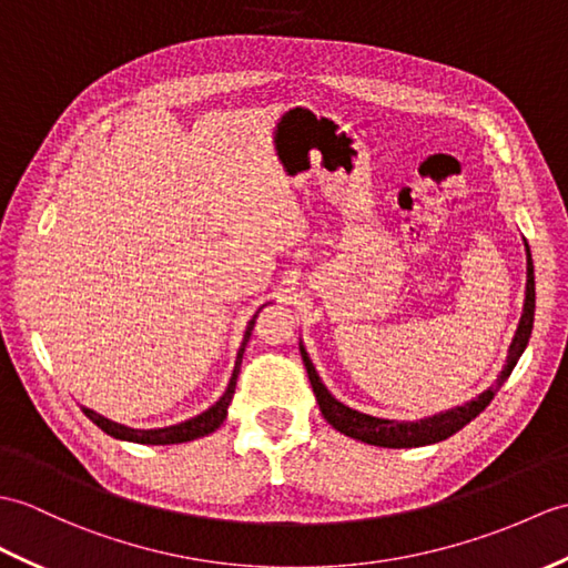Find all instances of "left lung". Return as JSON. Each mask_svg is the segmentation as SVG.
<instances>
[{"label": "left lung", "mask_w": 568, "mask_h": 568, "mask_svg": "<svg viewBox=\"0 0 568 568\" xmlns=\"http://www.w3.org/2000/svg\"><path fill=\"white\" fill-rule=\"evenodd\" d=\"M525 242V240H523ZM525 258H527V281H525V302H523V314L520 322L516 328V336H513L510 346H508V358L504 371L498 373L496 382L484 389L477 397L447 408V412L433 414V416H424L418 420H394V418H379V416H371L363 414L358 408H351L344 402H338L332 392L326 389V385L322 382L320 373L310 361V353L305 348V344L300 341V355L302 363L307 367V375L312 382L314 397L316 404L322 408V416L332 424L338 433L348 435L353 440H361L367 445H377V447H420V445H433L440 443L445 438H450L453 433H457L459 428H465L471 418H477L489 402L494 399V394L500 389V385L510 377L513 367L520 361L523 351L527 348V341H530L532 334V322H535V266H532V254L530 246L525 242Z\"/></svg>", "instance_id": "8db88e82"}]
</instances>
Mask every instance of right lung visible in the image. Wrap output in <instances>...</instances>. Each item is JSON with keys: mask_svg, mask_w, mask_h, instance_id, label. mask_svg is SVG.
Instances as JSON below:
<instances>
[{"mask_svg": "<svg viewBox=\"0 0 568 568\" xmlns=\"http://www.w3.org/2000/svg\"><path fill=\"white\" fill-rule=\"evenodd\" d=\"M261 310H263V307H261ZM261 310H258V312H261ZM258 312H256V314H258ZM256 314H254V320L248 322L246 332H244V338H242V346H240V351H236L234 371H232L227 389H224L222 397H220L213 406L205 408L203 414H197V416H193V418L181 420V424H174V426H164V428H130V426L115 424V420L97 414L94 408L82 406L84 416H89L91 424H97L105 435H111V438H115V440H128V443H140V445H176V443H189V440L203 438V435L217 430V428L222 426V420L227 418V408H230L232 397H234L236 377H240V371H242V358H244V351H246L248 338H252V332H254Z\"/></svg>", "mask_w": 568, "mask_h": 568, "instance_id": "obj_1", "label": "right lung"}]
</instances>
